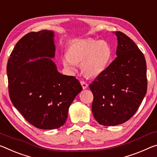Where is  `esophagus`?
Masks as SVG:
<instances>
[{
  "label": "esophagus",
  "mask_w": 157,
  "mask_h": 157,
  "mask_svg": "<svg viewBox=\"0 0 157 157\" xmlns=\"http://www.w3.org/2000/svg\"><path fill=\"white\" fill-rule=\"evenodd\" d=\"M80 83H81V85H82V86L83 89H86V88L88 87V84L86 83L85 81H84V80H81V81H80Z\"/></svg>",
  "instance_id": "obj_1"
}]
</instances>
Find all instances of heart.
I'll use <instances>...</instances> for the list:
<instances>
[{
  "label": "heart",
  "instance_id": "1",
  "mask_svg": "<svg viewBox=\"0 0 157 157\" xmlns=\"http://www.w3.org/2000/svg\"><path fill=\"white\" fill-rule=\"evenodd\" d=\"M112 56V49L107 42L93 39H77L67 48L62 59L63 66L75 71L80 63L82 73L88 77H96L106 68Z\"/></svg>",
  "mask_w": 157,
  "mask_h": 157
}]
</instances>
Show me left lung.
<instances>
[{
	"label": "left lung",
	"instance_id": "left-lung-1",
	"mask_svg": "<svg viewBox=\"0 0 157 157\" xmlns=\"http://www.w3.org/2000/svg\"><path fill=\"white\" fill-rule=\"evenodd\" d=\"M117 57L89 85L94 100L91 109L97 122L115 126L136 113L147 93L145 58L126 35L116 31Z\"/></svg>",
	"mask_w": 157,
	"mask_h": 157
}]
</instances>
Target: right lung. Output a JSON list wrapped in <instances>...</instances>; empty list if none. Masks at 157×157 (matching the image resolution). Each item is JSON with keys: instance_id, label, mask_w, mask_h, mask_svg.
Returning a JSON list of instances; mask_svg holds the SVG:
<instances>
[{"instance_id": "obj_1", "label": "right lung", "mask_w": 157, "mask_h": 157, "mask_svg": "<svg viewBox=\"0 0 157 157\" xmlns=\"http://www.w3.org/2000/svg\"><path fill=\"white\" fill-rule=\"evenodd\" d=\"M53 38V31L47 30L25 35L14 47L7 65L12 104L28 122L40 129L63 126L70 105L82 90L75 77L59 73L49 59L55 54ZM38 58L41 59L28 62Z\"/></svg>"}]
</instances>
